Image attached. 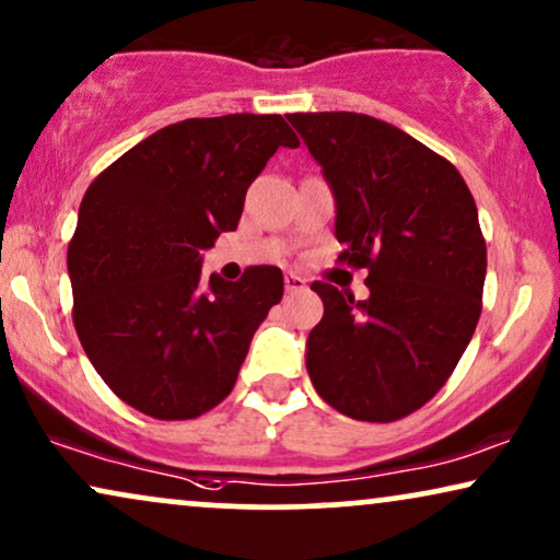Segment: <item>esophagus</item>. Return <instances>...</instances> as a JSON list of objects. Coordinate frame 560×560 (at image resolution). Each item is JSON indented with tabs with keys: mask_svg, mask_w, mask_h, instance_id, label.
<instances>
[{
	"mask_svg": "<svg viewBox=\"0 0 560 560\" xmlns=\"http://www.w3.org/2000/svg\"><path fill=\"white\" fill-rule=\"evenodd\" d=\"M284 284H287L289 294H296V292H302V289H307V281H304L300 273H287Z\"/></svg>",
	"mask_w": 560,
	"mask_h": 560,
	"instance_id": "obj_1",
	"label": "esophagus"
}]
</instances>
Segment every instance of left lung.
Here are the masks:
<instances>
[{
    "label": "left lung",
    "instance_id": "8db88e82",
    "mask_svg": "<svg viewBox=\"0 0 560 560\" xmlns=\"http://www.w3.org/2000/svg\"><path fill=\"white\" fill-rule=\"evenodd\" d=\"M336 196L338 264L366 268L370 296L315 281L323 320L307 372L357 421L406 419L442 390L483 310L486 240L450 160L364 113L287 116Z\"/></svg>",
    "mask_w": 560,
    "mask_h": 560
}]
</instances>
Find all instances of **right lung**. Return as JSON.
<instances>
[{"mask_svg": "<svg viewBox=\"0 0 560 560\" xmlns=\"http://www.w3.org/2000/svg\"><path fill=\"white\" fill-rule=\"evenodd\" d=\"M279 147L300 139L276 113L186 118L131 147L82 198L67 253L77 336L105 385L152 419H196L228 398L281 302L276 266L201 276V250L237 230Z\"/></svg>", "mask_w": 560, "mask_h": 560, "instance_id": "right-lung-1", "label": "right lung"}]
</instances>
